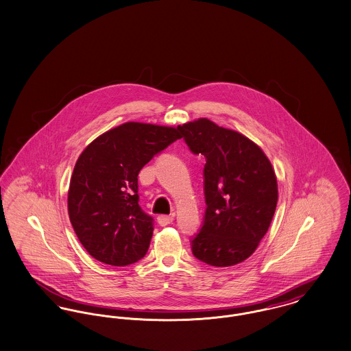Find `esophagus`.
Instances as JSON below:
<instances>
[{"instance_id": "34e87169", "label": "esophagus", "mask_w": 351, "mask_h": 351, "mask_svg": "<svg viewBox=\"0 0 351 351\" xmlns=\"http://www.w3.org/2000/svg\"><path fill=\"white\" fill-rule=\"evenodd\" d=\"M157 221H158V223H160L161 226L170 225V223L174 221V214H171V215H160V217L157 218Z\"/></svg>"}]
</instances>
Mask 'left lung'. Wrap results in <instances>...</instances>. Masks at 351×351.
Returning <instances> with one entry per match:
<instances>
[{"label": "left lung", "instance_id": "8db88e82", "mask_svg": "<svg viewBox=\"0 0 351 351\" xmlns=\"http://www.w3.org/2000/svg\"><path fill=\"white\" fill-rule=\"evenodd\" d=\"M180 132L190 152L206 158V211L191 252L217 267L241 263L271 223L278 201L274 169L257 143L208 118L184 123Z\"/></svg>", "mask_w": 351, "mask_h": 351}]
</instances>
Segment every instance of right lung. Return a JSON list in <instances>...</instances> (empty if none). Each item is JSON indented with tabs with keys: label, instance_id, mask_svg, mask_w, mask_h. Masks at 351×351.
<instances>
[{
	"label": "right lung",
	"instance_id": "1",
	"mask_svg": "<svg viewBox=\"0 0 351 351\" xmlns=\"http://www.w3.org/2000/svg\"><path fill=\"white\" fill-rule=\"evenodd\" d=\"M178 128L126 122L101 134L78 157L68 193L71 226L99 262L126 266L145 257L153 217L138 205V173L180 140Z\"/></svg>",
	"mask_w": 351,
	"mask_h": 351
}]
</instances>
